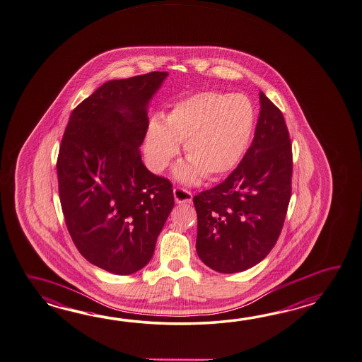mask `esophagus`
I'll return each instance as SVG.
<instances>
[{"label":"esophagus","instance_id":"1","mask_svg":"<svg viewBox=\"0 0 362 362\" xmlns=\"http://www.w3.org/2000/svg\"><path fill=\"white\" fill-rule=\"evenodd\" d=\"M174 197H175L177 204H191L192 202V193L182 187L174 188Z\"/></svg>","mask_w":362,"mask_h":362}]
</instances>
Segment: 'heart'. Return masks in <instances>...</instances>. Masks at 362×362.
I'll use <instances>...</instances> for the list:
<instances>
[{
	"label": "heart",
	"instance_id": "obj_1",
	"mask_svg": "<svg viewBox=\"0 0 362 362\" xmlns=\"http://www.w3.org/2000/svg\"><path fill=\"white\" fill-rule=\"evenodd\" d=\"M255 126V109L248 97L219 92H201L173 106L163 119L152 118L145 132L148 166L161 173L169 166L183 143L188 161L175 175L194 182L201 174L216 177L240 160Z\"/></svg>",
	"mask_w": 362,
	"mask_h": 362
}]
</instances>
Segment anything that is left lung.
Returning <instances> with one entry per match:
<instances>
[{"instance_id":"8db88e82","label":"left lung","mask_w":362,"mask_h":362,"mask_svg":"<svg viewBox=\"0 0 362 362\" xmlns=\"http://www.w3.org/2000/svg\"><path fill=\"white\" fill-rule=\"evenodd\" d=\"M253 141L222 183L193 197L196 250L218 273L257 265L281 235L291 199L292 145L283 114L259 92Z\"/></svg>"}]
</instances>
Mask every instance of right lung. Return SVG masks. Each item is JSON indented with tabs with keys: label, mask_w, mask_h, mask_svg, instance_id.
Returning a JSON list of instances; mask_svg holds the SVG:
<instances>
[{
	"label": "right lung",
	"mask_w": 362,
	"mask_h": 362,
	"mask_svg": "<svg viewBox=\"0 0 362 362\" xmlns=\"http://www.w3.org/2000/svg\"><path fill=\"white\" fill-rule=\"evenodd\" d=\"M163 71L106 81L74 109L57 158L59 200L75 247L92 265L143 269L174 208L173 185L141 161L146 105Z\"/></svg>",
	"instance_id": "right-lung-1"
}]
</instances>
